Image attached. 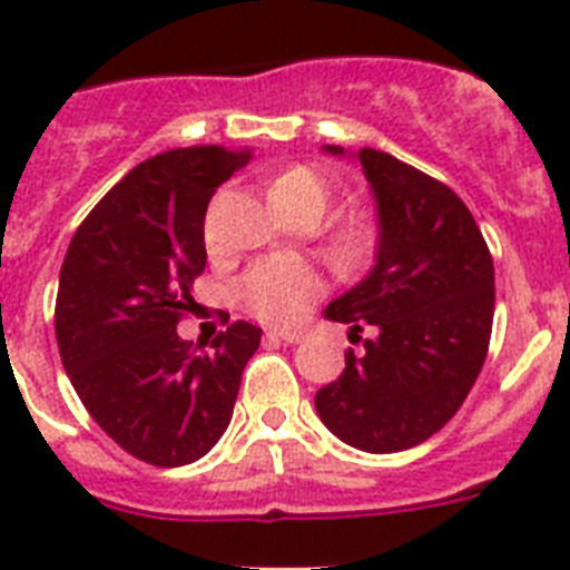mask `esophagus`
<instances>
[{"mask_svg": "<svg viewBox=\"0 0 570 570\" xmlns=\"http://www.w3.org/2000/svg\"><path fill=\"white\" fill-rule=\"evenodd\" d=\"M269 336L281 338L284 344H298V342H304V338H307V333H304V330H272Z\"/></svg>", "mask_w": 570, "mask_h": 570, "instance_id": "obj_1", "label": "esophagus"}]
</instances>
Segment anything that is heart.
Returning a JSON list of instances; mask_svg holds the SVG:
<instances>
[{
  "mask_svg": "<svg viewBox=\"0 0 570 570\" xmlns=\"http://www.w3.org/2000/svg\"><path fill=\"white\" fill-rule=\"evenodd\" d=\"M330 196V185L315 167L293 165L284 167L281 174L272 176L269 199L275 205H313L324 212ZM371 226L365 219L353 223L344 232V248L347 252H362L371 243ZM322 295V277L309 269L307 263L293 261V257H272L261 261L248 269L240 284V298L257 318L269 324H289L304 315V309Z\"/></svg>",
  "mask_w": 570,
  "mask_h": 570,
  "instance_id": "heart-1",
  "label": "heart"
}]
</instances>
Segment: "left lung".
<instances>
[{
  "mask_svg": "<svg viewBox=\"0 0 570 570\" xmlns=\"http://www.w3.org/2000/svg\"><path fill=\"white\" fill-rule=\"evenodd\" d=\"M362 165L376 203L374 266L333 298L324 318L347 324L365 353L344 356L315 411L342 443L371 455L440 432L475 385L490 347L495 272L461 196L389 153L324 145Z\"/></svg>",
  "mask_w": 570,
  "mask_h": 570,
  "instance_id": "left-lung-1",
  "label": "left lung"
}]
</instances>
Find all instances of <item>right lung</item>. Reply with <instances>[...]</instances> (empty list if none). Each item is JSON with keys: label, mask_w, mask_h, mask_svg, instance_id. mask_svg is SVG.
Here are the masks:
<instances>
[{"label": "right lung", "mask_w": 570, "mask_h": 570, "mask_svg": "<svg viewBox=\"0 0 570 570\" xmlns=\"http://www.w3.org/2000/svg\"><path fill=\"white\" fill-rule=\"evenodd\" d=\"M252 150L179 147L132 167L80 223L57 286L66 374L95 423L138 461L185 466L232 423L261 327L194 351L176 333L205 269V212Z\"/></svg>", "instance_id": "1"}]
</instances>
